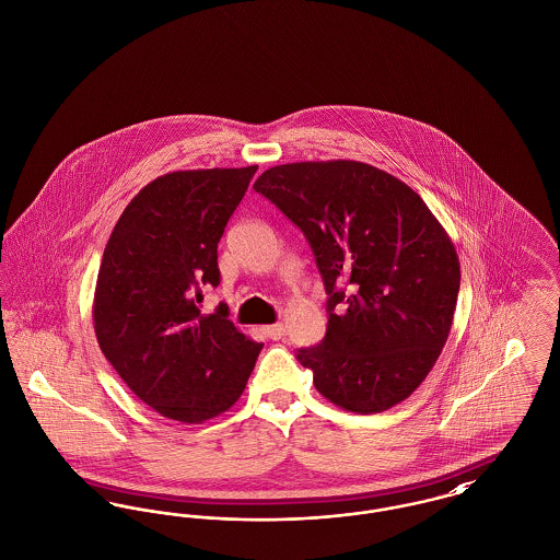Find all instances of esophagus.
I'll use <instances>...</instances> for the list:
<instances>
[{
    "label": "esophagus",
    "mask_w": 560,
    "mask_h": 560,
    "mask_svg": "<svg viewBox=\"0 0 560 560\" xmlns=\"http://www.w3.org/2000/svg\"><path fill=\"white\" fill-rule=\"evenodd\" d=\"M265 334H267L270 340H281V338L285 336V325H283V323L267 325V327H265Z\"/></svg>",
    "instance_id": "34e87169"
}]
</instances>
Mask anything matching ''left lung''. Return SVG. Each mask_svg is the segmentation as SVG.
Segmentation results:
<instances>
[{
  "instance_id": "obj_1",
  "label": "left lung",
  "mask_w": 560,
  "mask_h": 560,
  "mask_svg": "<svg viewBox=\"0 0 560 560\" xmlns=\"http://www.w3.org/2000/svg\"><path fill=\"white\" fill-rule=\"evenodd\" d=\"M262 192L304 233L327 292V334L300 348L315 388L354 413L407 399L452 329L459 260L422 197L370 163L298 161L267 170Z\"/></svg>"
}]
</instances>
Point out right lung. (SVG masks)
<instances>
[{"instance_id":"obj_1","label":"right lung","mask_w":560,"mask_h":560,"mask_svg":"<svg viewBox=\"0 0 560 560\" xmlns=\"http://www.w3.org/2000/svg\"><path fill=\"white\" fill-rule=\"evenodd\" d=\"M258 165L170 172L142 188L107 241L92 304L98 347L163 418L199 424L233 407L262 345L203 315L218 285V241Z\"/></svg>"}]
</instances>
